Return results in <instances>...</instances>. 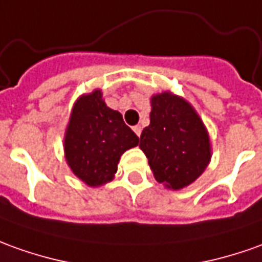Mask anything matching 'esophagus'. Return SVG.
<instances>
[{"label":"esophagus","instance_id":"1","mask_svg":"<svg viewBox=\"0 0 262 262\" xmlns=\"http://www.w3.org/2000/svg\"><path fill=\"white\" fill-rule=\"evenodd\" d=\"M133 129H134V133L137 135H138V137H140V135H141V131H142V127L141 125H135L134 128H133Z\"/></svg>","mask_w":262,"mask_h":262}]
</instances>
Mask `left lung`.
<instances>
[{
  "label": "left lung",
  "mask_w": 262,
  "mask_h": 262,
  "mask_svg": "<svg viewBox=\"0 0 262 262\" xmlns=\"http://www.w3.org/2000/svg\"><path fill=\"white\" fill-rule=\"evenodd\" d=\"M149 125L142 129L140 148L155 180L172 189L194 183L210 162V138L194 108L180 97H152Z\"/></svg>",
  "instance_id": "1"
}]
</instances>
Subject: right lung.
Here are the masks:
<instances>
[{
  "label": "right lung",
  "instance_id": "1",
  "mask_svg": "<svg viewBox=\"0 0 262 262\" xmlns=\"http://www.w3.org/2000/svg\"><path fill=\"white\" fill-rule=\"evenodd\" d=\"M138 137L102 101L100 90L81 97L66 134V158L73 172L90 187L113 180L120 157L138 145Z\"/></svg>",
  "mask_w": 262,
  "mask_h": 262
}]
</instances>
